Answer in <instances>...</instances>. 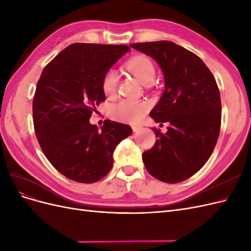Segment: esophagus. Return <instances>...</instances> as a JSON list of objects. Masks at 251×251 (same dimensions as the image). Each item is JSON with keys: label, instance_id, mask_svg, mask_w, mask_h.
<instances>
[{"label": "esophagus", "instance_id": "1", "mask_svg": "<svg viewBox=\"0 0 251 251\" xmlns=\"http://www.w3.org/2000/svg\"><path fill=\"white\" fill-rule=\"evenodd\" d=\"M132 128H133L134 132H138V131L141 130L142 126H137V125H133V126H132Z\"/></svg>", "mask_w": 251, "mask_h": 251}]
</instances>
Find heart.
Here are the masks:
<instances>
[{
    "label": "heart",
    "instance_id": "heart-1",
    "mask_svg": "<svg viewBox=\"0 0 251 251\" xmlns=\"http://www.w3.org/2000/svg\"><path fill=\"white\" fill-rule=\"evenodd\" d=\"M126 68L135 75L142 85L147 86L155 79V67L151 60L143 55L135 56L127 60ZM118 73L116 70L110 69L103 75L102 91L107 96H114L117 90ZM150 109V104L143 100H123L111 108V115L120 121L126 123H138Z\"/></svg>",
    "mask_w": 251,
    "mask_h": 251
}]
</instances>
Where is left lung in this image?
Segmentation results:
<instances>
[{
	"label": "left lung",
	"instance_id": "1",
	"mask_svg": "<svg viewBox=\"0 0 251 251\" xmlns=\"http://www.w3.org/2000/svg\"><path fill=\"white\" fill-rule=\"evenodd\" d=\"M130 46L155 59L164 76L160 100L151 111L156 123H169L142 154L147 171L166 183L192 177L209 159L221 126V98L214 75L195 53L169 41Z\"/></svg>",
	"mask_w": 251,
	"mask_h": 251
}]
</instances>
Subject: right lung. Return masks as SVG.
I'll list each match as a JSON object with an SVG mask.
<instances>
[{
	"label": "right lung",
	"instance_id": "1",
	"mask_svg": "<svg viewBox=\"0 0 251 251\" xmlns=\"http://www.w3.org/2000/svg\"><path fill=\"white\" fill-rule=\"evenodd\" d=\"M130 51L126 45L75 43L45 67L33 98L37 141L50 163L80 183L102 179L113 166V153L132 135L130 126L105 120L101 130L90 124L105 100L103 75Z\"/></svg>",
	"mask_w": 251,
	"mask_h": 251
}]
</instances>
